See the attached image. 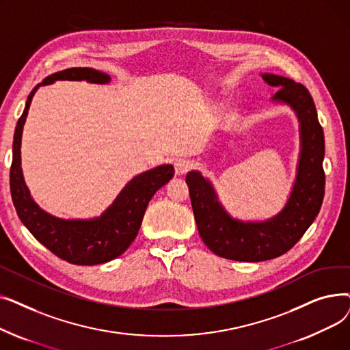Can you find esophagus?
I'll return each mask as SVG.
<instances>
[{
	"label": "esophagus",
	"instance_id": "obj_1",
	"mask_svg": "<svg viewBox=\"0 0 350 350\" xmlns=\"http://www.w3.org/2000/svg\"><path fill=\"white\" fill-rule=\"evenodd\" d=\"M191 165H193L191 161H189L186 159H177L174 161V170H176V173L178 176H183V174H186L191 169Z\"/></svg>",
	"mask_w": 350,
	"mask_h": 350
}]
</instances>
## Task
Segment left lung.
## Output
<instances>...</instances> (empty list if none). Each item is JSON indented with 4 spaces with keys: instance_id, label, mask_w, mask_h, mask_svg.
Here are the masks:
<instances>
[{
    "instance_id": "8db88e82",
    "label": "left lung",
    "mask_w": 350,
    "mask_h": 350,
    "mask_svg": "<svg viewBox=\"0 0 350 350\" xmlns=\"http://www.w3.org/2000/svg\"><path fill=\"white\" fill-rule=\"evenodd\" d=\"M280 90L273 100L291 105L301 122L302 152L295 186L284 210L264 223L232 219L218 204L210 183L197 172L187 174L198 234L215 255L243 262L277 258L295 245L319 214L325 194V139L309 90L289 78L264 73Z\"/></svg>"
}]
</instances>
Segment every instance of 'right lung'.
Instances as JSON below:
<instances>
[{"instance_id": "right-lung-1", "label": "right lung", "mask_w": 350, "mask_h": 350, "mask_svg": "<svg viewBox=\"0 0 350 350\" xmlns=\"http://www.w3.org/2000/svg\"><path fill=\"white\" fill-rule=\"evenodd\" d=\"M88 81L107 83L109 75L92 68H69L52 73L40 85L55 81ZM36 85L28 95L25 109L18 119L10 170L11 197L16 214L29 232L61 260L75 265H95L112 261L131 245L139 232L147 204L154 193L174 176L170 164L135 177L99 218L61 219L49 215L36 206L25 186L21 170V136Z\"/></svg>"}]
</instances>
